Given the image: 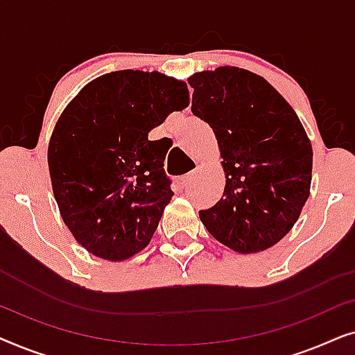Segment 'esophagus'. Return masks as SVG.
Listing matches in <instances>:
<instances>
[{
	"instance_id": "34e87169",
	"label": "esophagus",
	"mask_w": 355,
	"mask_h": 355,
	"mask_svg": "<svg viewBox=\"0 0 355 355\" xmlns=\"http://www.w3.org/2000/svg\"><path fill=\"white\" fill-rule=\"evenodd\" d=\"M196 176H197V173H196V171L189 173V174H186V176L179 178V181H178V184H179V186H181V189H187V187H189V186H191V184H192V181H193V179H196Z\"/></svg>"
}]
</instances>
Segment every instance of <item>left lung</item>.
<instances>
[{
	"mask_svg": "<svg viewBox=\"0 0 355 355\" xmlns=\"http://www.w3.org/2000/svg\"><path fill=\"white\" fill-rule=\"evenodd\" d=\"M192 113L218 140L226 186L200 210L208 232L239 254L273 247L302 211L312 182V145L291 105L261 76L223 66L189 77Z\"/></svg>",
	"mask_w": 355,
	"mask_h": 355,
	"instance_id": "8db88e82",
	"label": "left lung"
}]
</instances>
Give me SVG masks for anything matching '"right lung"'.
Wrapping results in <instances>:
<instances>
[{
  "label": "right lung",
  "instance_id": "right-lung-1",
  "mask_svg": "<svg viewBox=\"0 0 355 355\" xmlns=\"http://www.w3.org/2000/svg\"><path fill=\"white\" fill-rule=\"evenodd\" d=\"M187 105L186 82L125 69L92 80L61 113L48 145L53 193L90 254L121 261L148 245L174 196L148 132Z\"/></svg>",
  "mask_w": 355,
  "mask_h": 355
}]
</instances>
